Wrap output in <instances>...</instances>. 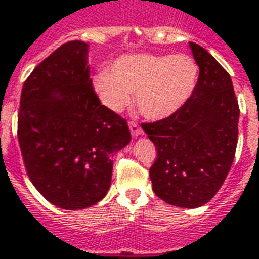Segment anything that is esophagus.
I'll return each mask as SVG.
<instances>
[{"label":"esophagus","instance_id":"esophagus-1","mask_svg":"<svg viewBox=\"0 0 259 259\" xmlns=\"http://www.w3.org/2000/svg\"><path fill=\"white\" fill-rule=\"evenodd\" d=\"M128 127H130V131H131V135L134 138L138 137V135H141L142 134V128L138 125L137 122L134 121H130L128 122Z\"/></svg>","mask_w":259,"mask_h":259}]
</instances>
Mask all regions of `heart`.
Instances as JSON below:
<instances>
[{
    "mask_svg": "<svg viewBox=\"0 0 259 259\" xmlns=\"http://www.w3.org/2000/svg\"><path fill=\"white\" fill-rule=\"evenodd\" d=\"M197 75L199 67L189 55H125L111 65L110 71L94 75L92 87L109 110H124L134 92L143 116L163 120L189 99Z\"/></svg>",
    "mask_w": 259,
    "mask_h": 259,
    "instance_id": "obj_1",
    "label": "heart"
}]
</instances>
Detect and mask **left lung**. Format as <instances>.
<instances>
[{
	"label": "left lung",
	"instance_id": "left-lung-1",
	"mask_svg": "<svg viewBox=\"0 0 259 259\" xmlns=\"http://www.w3.org/2000/svg\"><path fill=\"white\" fill-rule=\"evenodd\" d=\"M189 47L200 69L192 95L172 116L142 128L157 149L149 171L153 192L171 205L197 208L232 167L240 110L226 70L200 45Z\"/></svg>",
	"mask_w": 259,
	"mask_h": 259
}]
</instances>
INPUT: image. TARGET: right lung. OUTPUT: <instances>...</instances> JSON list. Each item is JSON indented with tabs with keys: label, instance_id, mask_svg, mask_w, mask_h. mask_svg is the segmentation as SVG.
Masks as SVG:
<instances>
[{
	"label": "right lung",
	"instance_id": "add662e5",
	"mask_svg": "<svg viewBox=\"0 0 259 259\" xmlns=\"http://www.w3.org/2000/svg\"><path fill=\"white\" fill-rule=\"evenodd\" d=\"M90 45L69 41L42 60L20 96L18 138L35 189L51 204L82 209L110 189L111 157L127 146V121L92 88Z\"/></svg>",
	"mask_w": 259,
	"mask_h": 259
}]
</instances>
